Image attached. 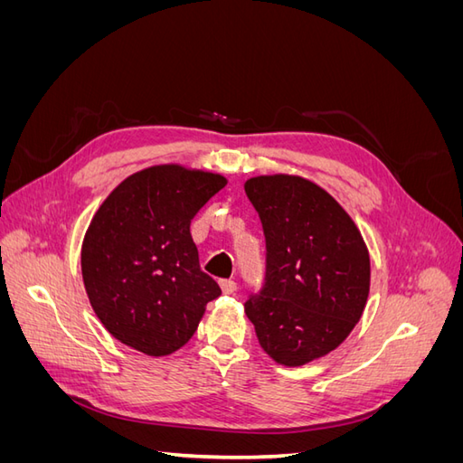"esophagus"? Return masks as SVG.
Masks as SVG:
<instances>
[{
  "mask_svg": "<svg viewBox=\"0 0 463 463\" xmlns=\"http://www.w3.org/2000/svg\"><path fill=\"white\" fill-rule=\"evenodd\" d=\"M220 289L222 293H226V296H232V293H235L237 289V284L233 279H220Z\"/></svg>",
  "mask_w": 463,
  "mask_h": 463,
  "instance_id": "34e87169",
  "label": "esophagus"
}]
</instances>
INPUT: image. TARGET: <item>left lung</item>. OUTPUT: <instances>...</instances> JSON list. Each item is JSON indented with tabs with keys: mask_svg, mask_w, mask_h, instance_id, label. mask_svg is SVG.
I'll return each instance as SVG.
<instances>
[{
	"mask_svg": "<svg viewBox=\"0 0 463 463\" xmlns=\"http://www.w3.org/2000/svg\"><path fill=\"white\" fill-rule=\"evenodd\" d=\"M266 243L262 288L245 313L260 347L288 367L338 347L359 322L371 264L355 223L330 194L296 175L249 179Z\"/></svg>",
	"mask_w": 463,
	"mask_h": 463,
	"instance_id": "left-lung-1",
	"label": "left lung"
}]
</instances>
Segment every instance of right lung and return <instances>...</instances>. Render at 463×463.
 <instances>
[{
    "label": "right lung",
    "mask_w": 463,
    "mask_h": 463,
    "mask_svg": "<svg viewBox=\"0 0 463 463\" xmlns=\"http://www.w3.org/2000/svg\"><path fill=\"white\" fill-rule=\"evenodd\" d=\"M226 179L154 165L119 184L98 208L80 250L82 279L106 330L146 355L185 345L220 296L201 270L193 216Z\"/></svg>",
    "instance_id": "obj_1"
}]
</instances>
